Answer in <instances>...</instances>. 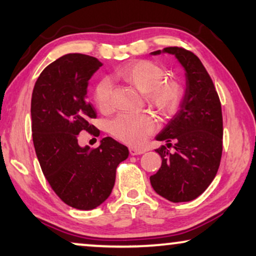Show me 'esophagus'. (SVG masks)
I'll use <instances>...</instances> for the list:
<instances>
[{
  "label": "esophagus",
  "instance_id": "1",
  "mask_svg": "<svg viewBox=\"0 0 256 256\" xmlns=\"http://www.w3.org/2000/svg\"><path fill=\"white\" fill-rule=\"evenodd\" d=\"M129 152H130L132 156H136V155H141V154L144 152V150L136 149V148H130V149H129Z\"/></svg>",
  "mask_w": 256,
  "mask_h": 256
}]
</instances>
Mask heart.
<instances>
[{"label":"heart","instance_id":"obj_1","mask_svg":"<svg viewBox=\"0 0 256 256\" xmlns=\"http://www.w3.org/2000/svg\"><path fill=\"white\" fill-rule=\"evenodd\" d=\"M116 74L144 93L146 104L160 114L171 115L178 110L184 96L180 80L166 79V70L152 60H134L121 66ZM113 96V84L104 78L94 88L93 99L100 112H110ZM110 132L120 141L130 146H141L157 129L156 118L148 113H124L110 124Z\"/></svg>","mask_w":256,"mask_h":256}]
</instances>
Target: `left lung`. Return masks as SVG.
<instances>
[{
	"label": "left lung",
	"mask_w": 256,
	"mask_h": 256,
	"mask_svg": "<svg viewBox=\"0 0 256 256\" xmlns=\"http://www.w3.org/2000/svg\"><path fill=\"white\" fill-rule=\"evenodd\" d=\"M176 56L186 72V90L180 110L157 135L174 142V153L162 146L156 152L162 166L150 177L157 194L172 202L194 200L214 180L222 154V104L214 84L194 52L178 46L163 48ZM160 51L152 52L160 54Z\"/></svg>",
	"instance_id": "obj_1"
}]
</instances>
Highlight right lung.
I'll return each instance as SVG.
<instances>
[{
  "instance_id": "add662e5",
  "label": "right lung",
  "mask_w": 256,
  "mask_h": 256,
  "mask_svg": "<svg viewBox=\"0 0 256 256\" xmlns=\"http://www.w3.org/2000/svg\"><path fill=\"white\" fill-rule=\"evenodd\" d=\"M102 66L99 59L68 54L43 70L31 98V130L42 171L66 205L93 210L110 197L116 168L128 148L112 138L100 146L82 148L79 132H93L96 118L86 100L88 80Z\"/></svg>"
}]
</instances>
